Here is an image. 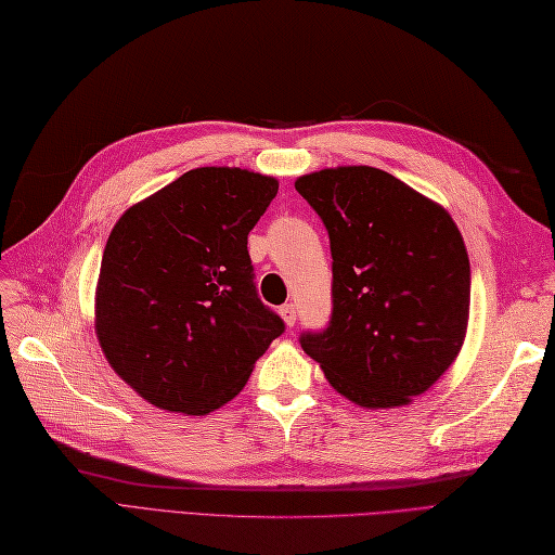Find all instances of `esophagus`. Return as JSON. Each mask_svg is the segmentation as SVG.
Segmentation results:
<instances>
[{
    "instance_id": "34e87169",
    "label": "esophagus",
    "mask_w": 555,
    "mask_h": 555,
    "mask_svg": "<svg viewBox=\"0 0 555 555\" xmlns=\"http://www.w3.org/2000/svg\"><path fill=\"white\" fill-rule=\"evenodd\" d=\"M279 313H281L285 325L295 327V323H297V307H295V304H283V307L279 309Z\"/></svg>"
}]
</instances>
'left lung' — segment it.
<instances>
[{
	"instance_id": "8db88e82",
	"label": "left lung",
	"mask_w": 555,
	"mask_h": 555,
	"mask_svg": "<svg viewBox=\"0 0 555 555\" xmlns=\"http://www.w3.org/2000/svg\"><path fill=\"white\" fill-rule=\"evenodd\" d=\"M295 189L332 248V318L299 344L364 408L405 405L452 366L470 311V260L440 205L369 166L304 175Z\"/></svg>"
}]
</instances>
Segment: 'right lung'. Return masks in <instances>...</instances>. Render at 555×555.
<instances>
[{
    "label": "right lung",
    "instance_id": "right-lung-1",
    "mask_svg": "<svg viewBox=\"0 0 555 555\" xmlns=\"http://www.w3.org/2000/svg\"><path fill=\"white\" fill-rule=\"evenodd\" d=\"M276 191L274 177L251 170L195 168L115 223L96 336L115 373L152 405L211 413L240 395L283 334L258 297L246 248Z\"/></svg>",
    "mask_w": 555,
    "mask_h": 555
}]
</instances>
